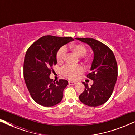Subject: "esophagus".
Segmentation results:
<instances>
[{
    "mask_svg": "<svg viewBox=\"0 0 135 135\" xmlns=\"http://www.w3.org/2000/svg\"><path fill=\"white\" fill-rule=\"evenodd\" d=\"M77 83L74 82H71V81H69V85H75Z\"/></svg>",
    "mask_w": 135,
    "mask_h": 135,
    "instance_id": "34e87169",
    "label": "esophagus"
}]
</instances>
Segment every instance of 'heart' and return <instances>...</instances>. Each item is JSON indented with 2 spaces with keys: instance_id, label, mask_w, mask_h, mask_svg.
<instances>
[{
  "instance_id": "1",
  "label": "heart",
  "mask_w": 135,
  "mask_h": 135,
  "mask_svg": "<svg viewBox=\"0 0 135 135\" xmlns=\"http://www.w3.org/2000/svg\"><path fill=\"white\" fill-rule=\"evenodd\" d=\"M70 49L79 57L84 56L87 52L86 48L81 44H73L70 46ZM66 53H67V49L65 47H61L58 50L56 55V61L58 63L60 64L63 62ZM90 59L89 57H86L85 60L86 61H88ZM84 71V68L80 65L75 66H66L63 68L62 73L64 76L66 77V78L71 79V80H75L81 74L83 73Z\"/></svg>"
}]
</instances>
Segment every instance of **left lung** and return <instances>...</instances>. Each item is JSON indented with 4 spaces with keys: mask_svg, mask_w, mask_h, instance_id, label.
<instances>
[{
    "mask_svg": "<svg viewBox=\"0 0 135 135\" xmlns=\"http://www.w3.org/2000/svg\"><path fill=\"white\" fill-rule=\"evenodd\" d=\"M87 44L94 53L91 73L87 74L93 80L91 86L83 82L85 90L79 96L81 102L88 106L102 105L109 99L117 78V64L113 52L105 44L90 38H75Z\"/></svg>",
    "mask_w": 135,
    "mask_h": 135,
    "instance_id": "1",
    "label": "left lung"
}]
</instances>
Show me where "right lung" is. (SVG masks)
<instances>
[{
  "mask_svg": "<svg viewBox=\"0 0 135 135\" xmlns=\"http://www.w3.org/2000/svg\"><path fill=\"white\" fill-rule=\"evenodd\" d=\"M73 40L70 37L45 36L27 49L24 61V79L31 97L38 104L51 107L62 100L68 82L64 79L55 82L50 78V75L53 71V66L57 63V51Z\"/></svg>",
  "mask_w": 135,
  "mask_h": 135,
  "instance_id": "obj_1",
  "label": "right lung"
}]
</instances>
